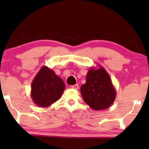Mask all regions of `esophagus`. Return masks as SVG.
Returning a JSON list of instances; mask_svg holds the SVG:
<instances>
[{
  "label": "esophagus",
  "mask_w": 149,
  "mask_h": 149,
  "mask_svg": "<svg viewBox=\"0 0 149 149\" xmlns=\"http://www.w3.org/2000/svg\"><path fill=\"white\" fill-rule=\"evenodd\" d=\"M72 89H75V90H78V85L76 84V85H72V86L71 87Z\"/></svg>",
  "instance_id": "1"
}]
</instances>
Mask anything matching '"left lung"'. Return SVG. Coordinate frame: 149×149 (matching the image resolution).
Instances as JSON below:
<instances>
[{
	"mask_svg": "<svg viewBox=\"0 0 149 149\" xmlns=\"http://www.w3.org/2000/svg\"><path fill=\"white\" fill-rule=\"evenodd\" d=\"M91 67L86 76V83L80 88L83 100L93 110L107 109L112 105L116 92L111 77L103 66Z\"/></svg>",
	"mask_w": 149,
	"mask_h": 149,
	"instance_id": "obj_1",
	"label": "left lung"
}]
</instances>
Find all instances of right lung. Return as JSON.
Wrapping results in <instances>:
<instances>
[{
	"instance_id": "right-lung-1",
	"label": "right lung",
	"mask_w": 149,
	"mask_h": 149,
	"mask_svg": "<svg viewBox=\"0 0 149 149\" xmlns=\"http://www.w3.org/2000/svg\"><path fill=\"white\" fill-rule=\"evenodd\" d=\"M65 84L54 71L43 66L34 77L31 83V97L40 107H48L61 98Z\"/></svg>"
}]
</instances>
